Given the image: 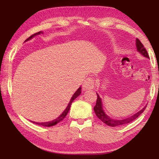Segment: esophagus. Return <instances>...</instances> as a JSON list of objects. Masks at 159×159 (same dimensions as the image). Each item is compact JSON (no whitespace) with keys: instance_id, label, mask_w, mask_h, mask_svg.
<instances>
[{"instance_id":"1","label":"esophagus","mask_w":159,"mask_h":159,"mask_svg":"<svg viewBox=\"0 0 159 159\" xmlns=\"http://www.w3.org/2000/svg\"><path fill=\"white\" fill-rule=\"evenodd\" d=\"M94 80L91 77L87 78L83 82V84H82V87H83V89H84V90H90V89H93L94 88Z\"/></svg>"}]
</instances>
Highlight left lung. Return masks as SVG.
<instances>
[{
  "mask_svg": "<svg viewBox=\"0 0 159 159\" xmlns=\"http://www.w3.org/2000/svg\"><path fill=\"white\" fill-rule=\"evenodd\" d=\"M135 42H136L137 51H138V53H140L141 55L144 56V57L149 58V56L148 54V52L146 50H145L144 46H143L142 43H141L138 39H136ZM97 95H98V98H97L96 104H95V107L93 108V109H94V111L95 113V114H96V116H98V118L100 120L103 121V123H105L106 125H107L108 126H110V127H119V126H121V125H126V124L132 122V121H134V119L138 118V117L140 116L143 111H144L145 108H146V106H145L140 111H139L135 113V114H134L133 115H132V116L126 117V118H123L121 119H113L111 117L108 116V115H107V114L105 112V111H104L103 108V103H102V100L101 98V97L99 96V95L98 94V93H97Z\"/></svg>",
  "mask_w": 159,
  "mask_h": 159,
  "instance_id": "1",
  "label": "left lung"
}]
</instances>
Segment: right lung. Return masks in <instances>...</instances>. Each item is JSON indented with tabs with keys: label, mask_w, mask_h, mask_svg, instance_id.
Masks as SVG:
<instances>
[{
	"label": "right lung",
	"mask_w": 159,
	"mask_h": 159,
	"mask_svg": "<svg viewBox=\"0 0 159 159\" xmlns=\"http://www.w3.org/2000/svg\"><path fill=\"white\" fill-rule=\"evenodd\" d=\"M43 34V31H40L38 32H37V33L32 34V36H30V38H28L27 40H25V42H27L28 40H30L31 39H32L34 38V37H35L36 35H38V34ZM81 90H82V88L81 87H80L79 88L77 89V90L76 91V92L74 93V95H72V97H71V98L70 99V101H69V103L68 104V106H66V109H65L64 111L59 116H58L57 118L53 119V120L52 121H46V122H34V121H32V122L34 123V124H37V125H42V126H44V127H51V126H54L56 124H58V122H60L61 121H62L63 119H64L66 116L68 114L69 109H70V107H71V103H72V102L75 101V99L77 98L79 96V95L81 94Z\"/></svg>",
	"instance_id": "right-lung-1"
}]
</instances>
